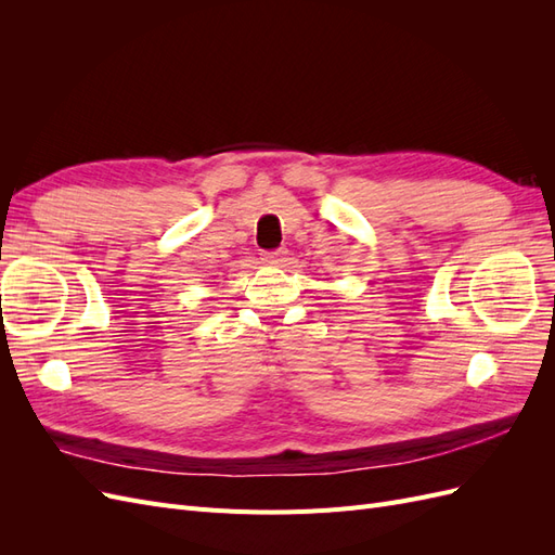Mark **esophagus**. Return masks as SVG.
Instances as JSON below:
<instances>
[{
	"label": "esophagus",
	"instance_id": "obj_1",
	"mask_svg": "<svg viewBox=\"0 0 555 555\" xmlns=\"http://www.w3.org/2000/svg\"><path fill=\"white\" fill-rule=\"evenodd\" d=\"M287 255H289V251L284 249V247L273 249V251H263V261L278 266V263H282V261H287Z\"/></svg>",
	"mask_w": 555,
	"mask_h": 555
}]
</instances>
